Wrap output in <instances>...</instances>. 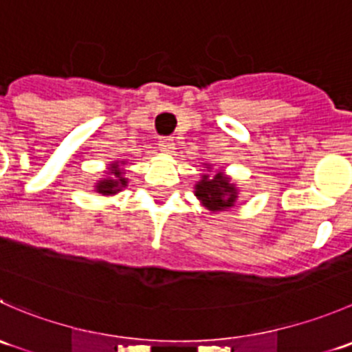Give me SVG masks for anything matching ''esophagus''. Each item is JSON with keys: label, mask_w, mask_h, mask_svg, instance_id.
Listing matches in <instances>:
<instances>
[{"label": "esophagus", "mask_w": 352, "mask_h": 352, "mask_svg": "<svg viewBox=\"0 0 352 352\" xmlns=\"http://www.w3.org/2000/svg\"><path fill=\"white\" fill-rule=\"evenodd\" d=\"M158 148L163 153H172L175 150V143H173V138L170 136H162L158 141Z\"/></svg>", "instance_id": "esophagus-1"}]
</instances>
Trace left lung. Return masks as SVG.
<instances>
[{
  "label": "left lung",
  "instance_id": "left-lung-1",
  "mask_svg": "<svg viewBox=\"0 0 352 352\" xmlns=\"http://www.w3.org/2000/svg\"><path fill=\"white\" fill-rule=\"evenodd\" d=\"M196 196L201 199V202L209 211H223V209L233 206L236 199V189L221 173L214 175L212 179H209V175H204L196 186Z\"/></svg>",
  "mask_w": 352,
  "mask_h": 352
}]
</instances>
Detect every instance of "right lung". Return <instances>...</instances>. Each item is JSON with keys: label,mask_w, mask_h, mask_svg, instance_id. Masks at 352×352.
Listing matches in <instances>:
<instances>
[{"label": "right lung", "mask_w": 352, "mask_h": 352, "mask_svg": "<svg viewBox=\"0 0 352 352\" xmlns=\"http://www.w3.org/2000/svg\"><path fill=\"white\" fill-rule=\"evenodd\" d=\"M110 175L112 177H110L109 180H102V182L97 186V190L100 194H104V196L119 192V190L127 184V180L122 177V170L119 168L117 163H113L112 168H110Z\"/></svg>", "instance_id": "obj_1"}]
</instances>
